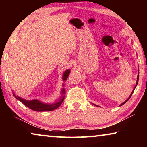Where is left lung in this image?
<instances>
[{
	"label": "left lung",
	"mask_w": 147,
	"mask_h": 147,
	"mask_svg": "<svg viewBox=\"0 0 147 147\" xmlns=\"http://www.w3.org/2000/svg\"><path fill=\"white\" fill-rule=\"evenodd\" d=\"M138 81H139V72H138V76H137V81H136V86H135V87H134V89H133V91H132V92H131V94L130 95V96H129V97L128 98V99L126 100H125L124 102H123L122 104H121L120 105H119V106H122V105H123L124 104H125L126 102H127L129 99H130V98L131 97V94H133V93H134V90H135V89H136V86H137V85H138ZM93 105H94V106H97V105H96V104H93ZM99 107V106H98Z\"/></svg>",
	"instance_id": "8db88e82"
}]
</instances>
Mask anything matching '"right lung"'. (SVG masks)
I'll list each match as a JSON object with an SVG mask.
<instances>
[{
    "instance_id": "add662e5",
    "label": "right lung",
    "mask_w": 147,
    "mask_h": 147,
    "mask_svg": "<svg viewBox=\"0 0 147 147\" xmlns=\"http://www.w3.org/2000/svg\"><path fill=\"white\" fill-rule=\"evenodd\" d=\"M71 71L70 69H67L66 71L63 74V76H62V79L63 81H65L67 79L69 74H70ZM63 86H64V84H63ZM13 94L15 96V98L17 100L21 102L22 103L24 104L26 106L28 107L30 109H32V110L36 111H53L54 109L59 108L61 103L63 102L65 98V90L64 88L61 89V96L58 98V100L56 101L53 104H49V103H44L42 102L38 99H34V100H27L23 98L20 97L17 95L15 94L14 92H13Z\"/></svg>"
}]
</instances>
